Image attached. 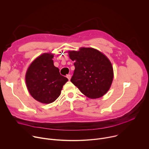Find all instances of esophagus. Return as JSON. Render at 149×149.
<instances>
[{"instance_id": "esophagus-1", "label": "esophagus", "mask_w": 149, "mask_h": 149, "mask_svg": "<svg viewBox=\"0 0 149 149\" xmlns=\"http://www.w3.org/2000/svg\"><path fill=\"white\" fill-rule=\"evenodd\" d=\"M67 78L68 79V80H70V79H71V75H69V74L67 75Z\"/></svg>"}]
</instances>
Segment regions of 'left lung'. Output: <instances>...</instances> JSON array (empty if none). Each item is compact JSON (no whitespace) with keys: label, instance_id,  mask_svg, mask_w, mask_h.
<instances>
[{"label":"left lung","instance_id":"left-lung-1","mask_svg":"<svg viewBox=\"0 0 149 149\" xmlns=\"http://www.w3.org/2000/svg\"><path fill=\"white\" fill-rule=\"evenodd\" d=\"M70 58L75 61L71 82L86 97L96 99L110 90L114 78L110 59L100 51L81 47L78 51H68Z\"/></svg>","mask_w":149,"mask_h":149}]
</instances>
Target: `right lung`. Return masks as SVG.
Returning a JSON list of instances; mask_svg holds the SVG:
<instances>
[{"label": "right lung", "mask_w": 149, "mask_h": 149, "mask_svg": "<svg viewBox=\"0 0 149 149\" xmlns=\"http://www.w3.org/2000/svg\"><path fill=\"white\" fill-rule=\"evenodd\" d=\"M54 54L44 53L36 58L28 67L25 74L27 89L31 95L43 104H50L60 95L68 78L61 75L54 65Z\"/></svg>", "instance_id": "add662e5"}]
</instances>
